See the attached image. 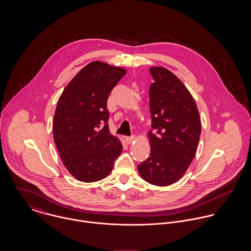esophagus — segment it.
<instances>
[{"label": "esophagus", "instance_id": "34e87169", "mask_svg": "<svg viewBox=\"0 0 251 251\" xmlns=\"http://www.w3.org/2000/svg\"><path fill=\"white\" fill-rule=\"evenodd\" d=\"M135 139V136L134 135H131V136H126L125 137V141L126 142V144H130L133 140Z\"/></svg>", "mask_w": 251, "mask_h": 251}]
</instances>
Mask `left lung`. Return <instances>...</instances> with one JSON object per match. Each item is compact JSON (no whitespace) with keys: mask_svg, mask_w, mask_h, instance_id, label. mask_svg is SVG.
Here are the masks:
<instances>
[{"mask_svg":"<svg viewBox=\"0 0 251 251\" xmlns=\"http://www.w3.org/2000/svg\"><path fill=\"white\" fill-rule=\"evenodd\" d=\"M151 154L138 167L146 181L165 186L178 181L193 160L201 134L196 103L179 78L161 67L150 69Z\"/></svg>","mask_w":251,"mask_h":251,"instance_id":"obj_1","label":"left lung"}]
</instances>
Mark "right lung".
Instances as JSON below:
<instances>
[{"label": "right lung", "instance_id": "right-lung-1", "mask_svg": "<svg viewBox=\"0 0 251 251\" xmlns=\"http://www.w3.org/2000/svg\"><path fill=\"white\" fill-rule=\"evenodd\" d=\"M126 73L93 62L78 72L59 99L53 121L54 142L75 179L93 182L107 177L123 146L109 131L107 100Z\"/></svg>", "mask_w": 251, "mask_h": 251}]
</instances>
